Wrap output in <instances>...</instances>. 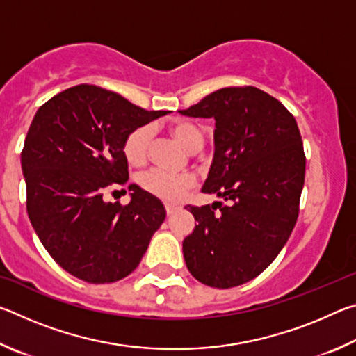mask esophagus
I'll return each mask as SVG.
<instances>
[{"mask_svg":"<svg viewBox=\"0 0 356 356\" xmlns=\"http://www.w3.org/2000/svg\"><path fill=\"white\" fill-rule=\"evenodd\" d=\"M179 207L176 206V204H165V210H166V215H172L174 212H176Z\"/></svg>","mask_w":356,"mask_h":356,"instance_id":"1","label":"esophagus"}]
</instances>
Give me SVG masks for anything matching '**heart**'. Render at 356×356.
I'll use <instances>...</instances> for the list:
<instances>
[{
	"instance_id": "b5f03b06",
	"label": "heart",
	"mask_w": 356,
	"mask_h": 356,
	"mask_svg": "<svg viewBox=\"0 0 356 356\" xmlns=\"http://www.w3.org/2000/svg\"><path fill=\"white\" fill-rule=\"evenodd\" d=\"M170 131L174 138L185 146L190 152H197L204 146V131L191 120H176L170 125ZM154 131L149 125L129 131L124 138L122 154L130 165L140 166L147 160L150 144H152ZM195 185V177L188 172H168L165 170H150L141 177V186L150 195L163 201H177L184 196L186 190Z\"/></svg>"
}]
</instances>
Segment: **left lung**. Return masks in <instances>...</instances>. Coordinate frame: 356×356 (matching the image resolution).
I'll list each match as a JSON object with an SVG mask.
<instances>
[{
	"instance_id": "1",
	"label": "left lung",
	"mask_w": 356,
	"mask_h": 356,
	"mask_svg": "<svg viewBox=\"0 0 356 356\" xmlns=\"http://www.w3.org/2000/svg\"><path fill=\"white\" fill-rule=\"evenodd\" d=\"M180 114L215 119V154L204 193L227 204L188 206L196 226L182 248L202 284L229 289L261 275L298 218L306 156L297 120L254 86L222 88Z\"/></svg>"
}]
</instances>
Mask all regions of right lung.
<instances>
[{
    "mask_svg": "<svg viewBox=\"0 0 356 356\" xmlns=\"http://www.w3.org/2000/svg\"><path fill=\"white\" fill-rule=\"evenodd\" d=\"M168 111H147L94 84H78L42 105L22 150L29 221L50 256L92 284L125 278L138 267L166 210L134 190L127 206L106 202L125 185L124 138Z\"/></svg>",
    "mask_w": 356,
    "mask_h": 356,
    "instance_id": "1",
    "label": "right lung"
}]
</instances>
